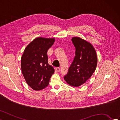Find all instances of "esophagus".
Masks as SVG:
<instances>
[{
  "label": "esophagus",
  "instance_id": "34e87169",
  "mask_svg": "<svg viewBox=\"0 0 120 120\" xmlns=\"http://www.w3.org/2000/svg\"><path fill=\"white\" fill-rule=\"evenodd\" d=\"M56 70L57 71V72H59L60 71V68H59V67H57V68H56Z\"/></svg>",
  "mask_w": 120,
  "mask_h": 120
}]
</instances>
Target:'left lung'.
I'll return each mask as SVG.
<instances>
[{
    "mask_svg": "<svg viewBox=\"0 0 120 120\" xmlns=\"http://www.w3.org/2000/svg\"><path fill=\"white\" fill-rule=\"evenodd\" d=\"M75 47V56L64 79L69 85L79 87L94 72L98 64L96 51L89 42L78 37L72 38Z\"/></svg>",
    "mask_w": 120,
    "mask_h": 120,
    "instance_id": "1",
    "label": "left lung"
}]
</instances>
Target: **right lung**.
<instances>
[{
	"instance_id": "add662e5",
	"label": "right lung",
	"mask_w": 120,
	"mask_h": 120,
	"mask_svg": "<svg viewBox=\"0 0 120 120\" xmlns=\"http://www.w3.org/2000/svg\"><path fill=\"white\" fill-rule=\"evenodd\" d=\"M55 38L38 37L29 43L21 57V69L28 85L34 90L45 88L54 73L48 63L47 50L53 44Z\"/></svg>"
}]
</instances>
